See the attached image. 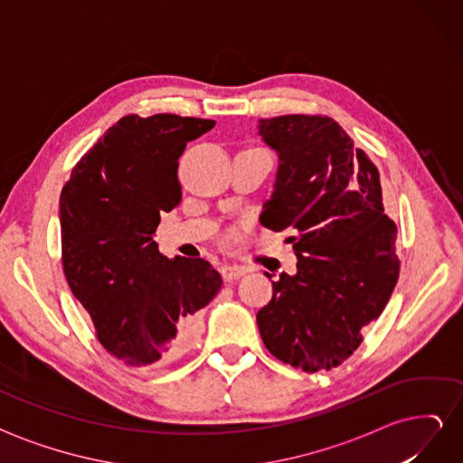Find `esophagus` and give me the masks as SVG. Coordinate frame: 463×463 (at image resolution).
Segmentation results:
<instances>
[{
  "label": "esophagus",
  "instance_id": "1",
  "mask_svg": "<svg viewBox=\"0 0 463 463\" xmlns=\"http://www.w3.org/2000/svg\"><path fill=\"white\" fill-rule=\"evenodd\" d=\"M247 270L243 269V266H237V264H223L222 266V276L226 282H233V279L241 278Z\"/></svg>",
  "mask_w": 463,
  "mask_h": 463
}]
</instances>
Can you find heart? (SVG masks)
Returning <instances> with one entry per match:
<instances>
[{
	"mask_svg": "<svg viewBox=\"0 0 463 463\" xmlns=\"http://www.w3.org/2000/svg\"><path fill=\"white\" fill-rule=\"evenodd\" d=\"M240 237H241V228H230L222 233V243L233 245L235 241H240Z\"/></svg>",
	"mask_w": 463,
	"mask_h": 463,
	"instance_id": "heart-1",
	"label": "heart"
}]
</instances>
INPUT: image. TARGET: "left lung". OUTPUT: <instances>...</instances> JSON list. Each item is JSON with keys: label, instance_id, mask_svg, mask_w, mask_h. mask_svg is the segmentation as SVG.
<instances>
[{"label": "left lung", "instance_id": "obj_1", "mask_svg": "<svg viewBox=\"0 0 463 463\" xmlns=\"http://www.w3.org/2000/svg\"><path fill=\"white\" fill-rule=\"evenodd\" d=\"M259 133L279 156L260 223L291 232L298 255V272L279 274L257 313L260 338L291 367L330 371L359 347L396 288L398 228L384 214L378 167L332 118L259 119Z\"/></svg>", "mask_w": 463, "mask_h": 463}]
</instances>
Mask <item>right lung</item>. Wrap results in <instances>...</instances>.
I'll return each mask as SVG.
<instances>
[{"label": "right lung", "mask_w": 463, "mask_h": 463, "mask_svg": "<svg viewBox=\"0 0 463 463\" xmlns=\"http://www.w3.org/2000/svg\"><path fill=\"white\" fill-rule=\"evenodd\" d=\"M213 119L129 114L82 156L61 189V264L106 352L125 365H164L187 354L199 311L222 276L204 259L164 257L160 214L181 203L179 156Z\"/></svg>", "instance_id": "1"}]
</instances>
